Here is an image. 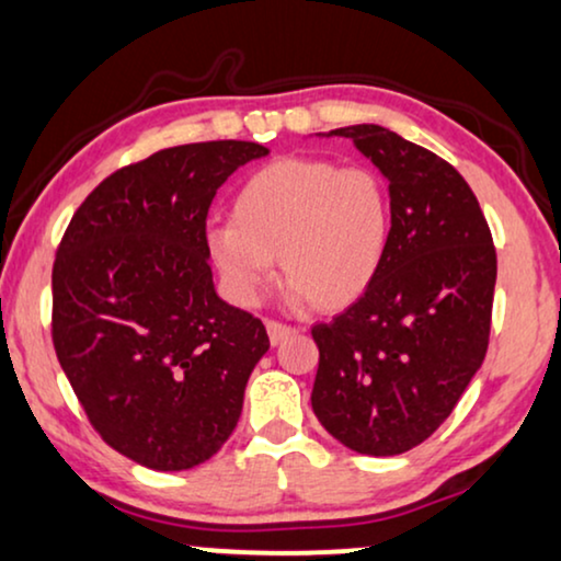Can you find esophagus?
<instances>
[{
  "label": "esophagus",
  "instance_id": "34e87169",
  "mask_svg": "<svg viewBox=\"0 0 561 561\" xmlns=\"http://www.w3.org/2000/svg\"><path fill=\"white\" fill-rule=\"evenodd\" d=\"M267 337H271L273 345H280L283 340H288L290 334H296V330L290 324H283V322H275V319H267Z\"/></svg>",
  "mask_w": 561,
  "mask_h": 561
}]
</instances>
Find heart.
<instances>
[{
	"mask_svg": "<svg viewBox=\"0 0 561 561\" xmlns=\"http://www.w3.org/2000/svg\"><path fill=\"white\" fill-rule=\"evenodd\" d=\"M231 216L208 229L206 244L239 307L265 296L280 257L298 298L322 311L345 309L370 288L389 250V187L363 164L275 159L244 180Z\"/></svg>",
	"mask_w": 561,
	"mask_h": 561,
	"instance_id": "1",
	"label": "heart"
}]
</instances>
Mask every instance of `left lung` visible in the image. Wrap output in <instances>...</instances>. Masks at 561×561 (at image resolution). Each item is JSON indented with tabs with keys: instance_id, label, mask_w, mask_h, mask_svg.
Here are the masks:
<instances>
[{
	"instance_id": "obj_1",
	"label": "left lung",
	"mask_w": 561,
	"mask_h": 561,
	"mask_svg": "<svg viewBox=\"0 0 561 561\" xmlns=\"http://www.w3.org/2000/svg\"><path fill=\"white\" fill-rule=\"evenodd\" d=\"M319 136L351 138L389 180L391 237L366 294L311 330V407L343 446L397 456L438 431L482 366L497 254L477 195L446 159L374 123Z\"/></svg>"
}]
</instances>
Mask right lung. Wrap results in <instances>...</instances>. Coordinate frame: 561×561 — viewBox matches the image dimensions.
<instances>
[{"mask_svg":"<svg viewBox=\"0 0 561 561\" xmlns=\"http://www.w3.org/2000/svg\"><path fill=\"white\" fill-rule=\"evenodd\" d=\"M254 141L162 149L105 178L54 263V347L107 446L154 471L208 461L239 423L265 324L218 298L206 216Z\"/></svg>","mask_w":561,"mask_h":561,"instance_id":"1","label":"right lung"}]
</instances>
